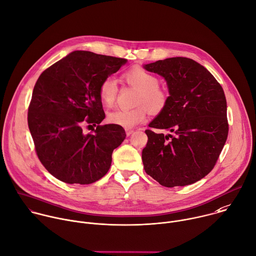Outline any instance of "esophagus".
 Listing matches in <instances>:
<instances>
[{
  "mask_svg": "<svg viewBox=\"0 0 256 256\" xmlns=\"http://www.w3.org/2000/svg\"><path fill=\"white\" fill-rule=\"evenodd\" d=\"M133 132H134V130H131V129H127V130H126V135H127V136H130V135H131Z\"/></svg>",
  "mask_w": 256,
  "mask_h": 256,
  "instance_id": "esophagus-1",
  "label": "esophagus"
}]
</instances>
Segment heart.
Returning <instances> with one entry per match:
<instances>
[{"label": "heart", "mask_w": 256, "mask_h": 256, "mask_svg": "<svg viewBox=\"0 0 256 256\" xmlns=\"http://www.w3.org/2000/svg\"><path fill=\"white\" fill-rule=\"evenodd\" d=\"M125 81L137 88L139 93L136 99V105L132 109H117L108 114L109 123L121 126L125 129H131L145 121L147 117V108L152 113H160L166 107L168 94L159 87L160 81L154 74L142 69L132 68L124 74ZM118 96L117 82L112 77L105 78L99 86V98L103 105L112 107Z\"/></svg>", "instance_id": "b5f03b06"}]
</instances>
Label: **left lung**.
Wrapping results in <instances>:
<instances>
[{"instance_id": "8db88e82", "label": "left lung", "mask_w": 256, "mask_h": 256, "mask_svg": "<svg viewBox=\"0 0 256 256\" xmlns=\"http://www.w3.org/2000/svg\"><path fill=\"white\" fill-rule=\"evenodd\" d=\"M164 77L170 96L146 130L145 172L165 187L185 186L215 166L228 135L224 91L213 75L192 59L174 57L144 66Z\"/></svg>"}]
</instances>
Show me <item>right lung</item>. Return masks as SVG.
Listing matches in <instances>:
<instances>
[{
	"mask_svg": "<svg viewBox=\"0 0 256 256\" xmlns=\"http://www.w3.org/2000/svg\"><path fill=\"white\" fill-rule=\"evenodd\" d=\"M126 62L123 58L74 51L47 68L37 80L28 125L39 160L57 179L90 184L108 172L113 150L124 141L126 133L118 125H100L105 113L99 86ZM85 128L92 131L86 134Z\"/></svg>",
	"mask_w": 256,
	"mask_h": 256,
	"instance_id": "obj_1",
	"label": "right lung"
}]
</instances>
